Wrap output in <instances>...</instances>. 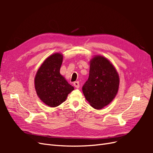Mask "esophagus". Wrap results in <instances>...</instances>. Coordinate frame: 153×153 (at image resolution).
<instances>
[{"label":"esophagus","instance_id":"esophagus-1","mask_svg":"<svg viewBox=\"0 0 153 153\" xmlns=\"http://www.w3.org/2000/svg\"><path fill=\"white\" fill-rule=\"evenodd\" d=\"M73 85L75 86V88H77V89H78V88L80 87V84H79V82H78V81L77 82H75L73 83Z\"/></svg>","mask_w":153,"mask_h":153}]
</instances>
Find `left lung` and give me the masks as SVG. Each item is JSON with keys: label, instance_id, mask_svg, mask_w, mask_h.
I'll return each mask as SVG.
<instances>
[{"label": "left lung", "instance_id": "8db88e82", "mask_svg": "<svg viewBox=\"0 0 153 153\" xmlns=\"http://www.w3.org/2000/svg\"><path fill=\"white\" fill-rule=\"evenodd\" d=\"M119 82V74L109 60L95 55L90 61L89 76L82 87L83 93L91 106L102 109L116 96Z\"/></svg>", "mask_w": 153, "mask_h": 153}]
</instances>
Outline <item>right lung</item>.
I'll use <instances>...</instances> for the list:
<instances>
[{"mask_svg": "<svg viewBox=\"0 0 153 153\" xmlns=\"http://www.w3.org/2000/svg\"><path fill=\"white\" fill-rule=\"evenodd\" d=\"M62 60L61 53L50 55L41 64L34 78L37 95L50 107H56L62 103L74 90V87L60 73Z\"/></svg>", "mask_w": 153, "mask_h": 153, "instance_id": "add662e5", "label": "right lung"}]
</instances>
